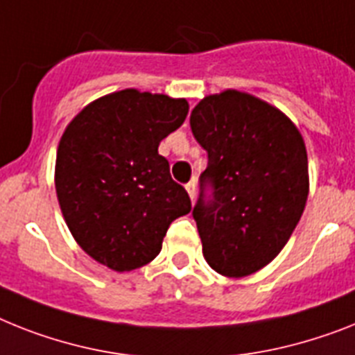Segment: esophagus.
Listing matches in <instances>:
<instances>
[{"instance_id":"34e87169","label":"esophagus","mask_w":355,"mask_h":355,"mask_svg":"<svg viewBox=\"0 0 355 355\" xmlns=\"http://www.w3.org/2000/svg\"><path fill=\"white\" fill-rule=\"evenodd\" d=\"M184 189H187V192H189L190 199L196 198V181H190V183L184 184Z\"/></svg>"}]
</instances>
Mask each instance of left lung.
I'll return each instance as SVG.
<instances>
[{"instance_id":"8db88e82","label":"left lung","mask_w":355,"mask_h":355,"mask_svg":"<svg viewBox=\"0 0 355 355\" xmlns=\"http://www.w3.org/2000/svg\"><path fill=\"white\" fill-rule=\"evenodd\" d=\"M190 128L209 154L192 210L205 259L221 276H250L300 223L309 198L303 137L281 110L237 90L201 99Z\"/></svg>"}]
</instances>
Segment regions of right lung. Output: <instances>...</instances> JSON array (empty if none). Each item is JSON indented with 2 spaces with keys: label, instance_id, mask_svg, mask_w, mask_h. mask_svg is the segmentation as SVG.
Wrapping results in <instances>:
<instances>
[{
  "label": "right lung",
  "instance_id": "1",
  "mask_svg": "<svg viewBox=\"0 0 355 355\" xmlns=\"http://www.w3.org/2000/svg\"><path fill=\"white\" fill-rule=\"evenodd\" d=\"M187 99L119 90L81 110L61 136L55 192L67 227L116 272L150 263L174 219L192 210L157 146L183 125Z\"/></svg>",
  "mask_w": 355,
  "mask_h": 355
}]
</instances>
